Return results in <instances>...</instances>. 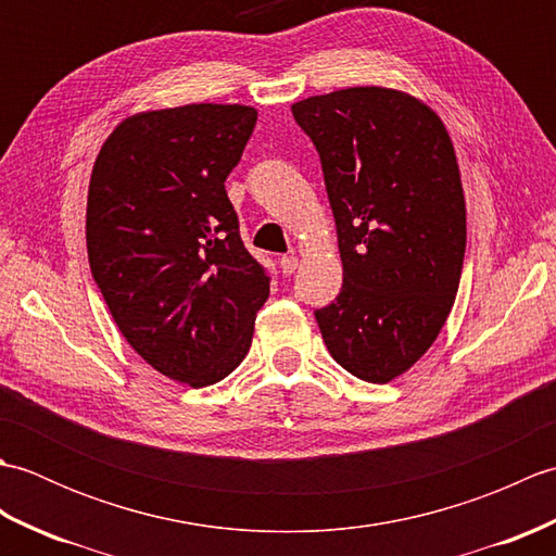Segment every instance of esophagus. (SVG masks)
<instances>
[{"mask_svg": "<svg viewBox=\"0 0 556 556\" xmlns=\"http://www.w3.org/2000/svg\"><path fill=\"white\" fill-rule=\"evenodd\" d=\"M279 267H281V271H285V275H293V271H296V267H299V257L296 255H285L279 260Z\"/></svg>", "mask_w": 556, "mask_h": 556, "instance_id": "34e87169", "label": "esophagus"}]
</instances>
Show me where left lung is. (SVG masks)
Returning <instances> with one entry per match:
<instances>
[{"instance_id":"left-lung-1","label":"left lung","mask_w":556,"mask_h":556,"mask_svg":"<svg viewBox=\"0 0 556 556\" xmlns=\"http://www.w3.org/2000/svg\"><path fill=\"white\" fill-rule=\"evenodd\" d=\"M320 152L344 285L315 311L358 380L387 384L422 358L456 301L466 198L452 138L404 90L358 86L291 104Z\"/></svg>"}]
</instances>
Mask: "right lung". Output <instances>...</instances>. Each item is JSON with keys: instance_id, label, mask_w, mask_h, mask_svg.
<instances>
[{"instance_id": "obj_1", "label": "right lung", "mask_w": 556, "mask_h": 556, "mask_svg": "<svg viewBox=\"0 0 556 556\" xmlns=\"http://www.w3.org/2000/svg\"><path fill=\"white\" fill-rule=\"evenodd\" d=\"M255 122L245 104L138 112L92 164V279L138 356L195 389L239 368L269 296L224 188Z\"/></svg>"}]
</instances>
